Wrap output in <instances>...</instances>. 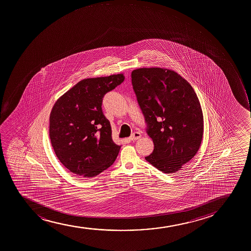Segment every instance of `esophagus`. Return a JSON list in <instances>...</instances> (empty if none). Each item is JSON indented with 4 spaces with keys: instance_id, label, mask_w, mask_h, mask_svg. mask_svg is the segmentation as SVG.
I'll return each mask as SVG.
<instances>
[{
    "instance_id": "1",
    "label": "esophagus",
    "mask_w": 251,
    "mask_h": 251,
    "mask_svg": "<svg viewBox=\"0 0 251 251\" xmlns=\"http://www.w3.org/2000/svg\"><path fill=\"white\" fill-rule=\"evenodd\" d=\"M140 138H141V133L138 132H134L132 135L130 136L129 139L131 141H134V140L139 139Z\"/></svg>"
}]
</instances>
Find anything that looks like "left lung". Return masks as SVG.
<instances>
[{"label":"left lung","mask_w":251,"mask_h":251,"mask_svg":"<svg viewBox=\"0 0 251 251\" xmlns=\"http://www.w3.org/2000/svg\"><path fill=\"white\" fill-rule=\"evenodd\" d=\"M131 76L154 144L145 159L164 174L179 171L195 157L203 138V112L194 88L166 68H138Z\"/></svg>","instance_id":"8db88e82"}]
</instances>
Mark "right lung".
<instances>
[{"mask_svg": "<svg viewBox=\"0 0 251 251\" xmlns=\"http://www.w3.org/2000/svg\"><path fill=\"white\" fill-rule=\"evenodd\" d=\"M124 80L122 74L83 79L55 102L49 126L51 146L74 175L95 177L117 158L121 146L113 141L101 103L105 94Z\"/></svg>", "mask_w": 251, "mask_h": 251, "instance_id": "obj_1", "label": "right lung"}]
</instances>
